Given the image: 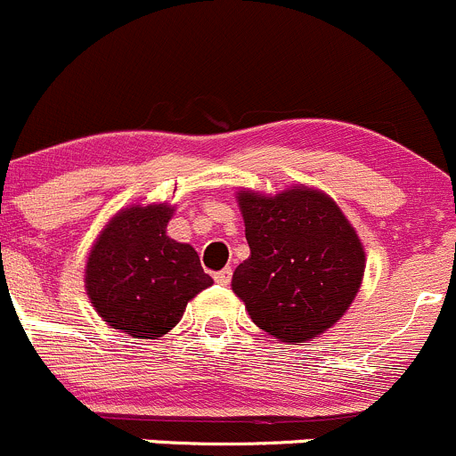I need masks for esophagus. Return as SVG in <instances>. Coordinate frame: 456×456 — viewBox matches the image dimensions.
Returning <instances> with one entry per match:
<instances>
[{
    "mask_svg": "<svg viewBox=\"0 0 456 456\" xmlns=\"http://www.w3.org/2000/svg\"><path fill=\"white\" fill-rule=\"evenodd\" d=\"M230 279H232V270L230 268H224L219 270V273H215V281H217L219 286H228Z\"/></svg>",
    "mask_w": 456,
    "mask_h": 456,
    "instance_id": "esophagus-1",
    "label": "esophagus"
}]
</instances>
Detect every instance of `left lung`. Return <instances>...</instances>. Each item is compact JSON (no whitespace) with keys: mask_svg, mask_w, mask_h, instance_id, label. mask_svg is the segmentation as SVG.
<instances>
[{"mask_svg":"<svg viewBox=\"0 0 456 456\" xmlns=\"http://www.w3.org/2000/svg\"><path fill=\"white\" fill-rule=\"evenodd\" d=\"M250 256L232 290L252 322L283 344H305L335 326L366 270L362 239L322 191L292 186L268 197L237 192Z\"/></svg>","mask_w":456,"mask_h":456,"instance_id":"8db88e82","label":"left lung"}]
</instances>
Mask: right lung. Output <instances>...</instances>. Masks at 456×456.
Returning a JSON list of instances; mask_svg holds the SVG:
<instances>
[{
  "label": "right lung",
  "mask_w": 456,
  "mask_h": 456,
  "mask_svg": "<svg viewBox=\"0 0 456 456\" xmlns=\"http://www.w3.org/2000/svg\"><path fill=\"white\" fill-rule=\"evenodd\" d=\"M175 208L134 204L119 210L99 232L86 261V292L99 317L134 339L173 330L188 301L208 286L191 243L166 234Z\"/></svg>",
  "instance_id": "1"
}]
</instances>
